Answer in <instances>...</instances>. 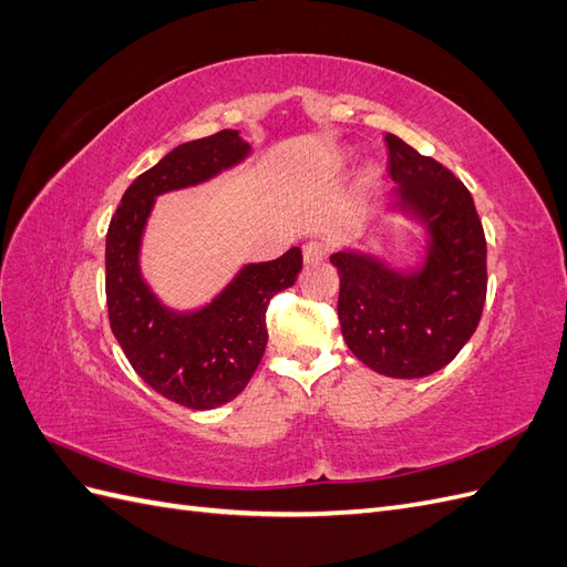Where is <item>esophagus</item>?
<instances>
[{"mask_svg": "<svg viewBox=\"0 0 567 567\" xmlns=\"http://www.w3.org/2000/svg\"><path fill=\"white\" fill-rule=\"evenodd\" d=\"M326 257V244H321V241H310V244H305L302 246V260L307 262V265H317V262H321Z\"/></svg>", "mask_w": 567, "mask_h": 567, "instance_id": "obj_1", "label": "esophagus"}]
</instances>
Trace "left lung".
<instances>
[{"label": "left lung", "instance_id": "8db88e82", "mask_svg": "<svg viewBox=\"0 0 567 567\" xmlns=\"http://www.w3.org/2000/svg\"><path fill=\"white\" fill-rule=\"evenodd\" d=\"M394 208L427 231L423 265L388 267L362 250H338V319L352 354L390 379H423L447 367L475 333L487 296V244L473 196L435 158L385 134Z\"/></svg>", "mask_w": 567, "mask_h": 567}]
</instances>
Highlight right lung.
<instances>
[{"mask_svg":"<svg viewBox=\"0 0 567 567\" xmlns=\"http://www.w3.org/2000/svg\"><path fill=\"white\" fill-rule=\"evenodd\" d=\"M250 144L238 130L186 142L136 177L106 234V302L111 331L132 369L163 398L215 409L244 392L267 348V305L302 269L300 248L252 262L200 310L165 307L142 277L140 250L156 196L208 182L241 163Z\"/></svg>","mask_w":567,"mask_h":567,"instance_id":"obj_1","label":"right lung"}]
</instances>
